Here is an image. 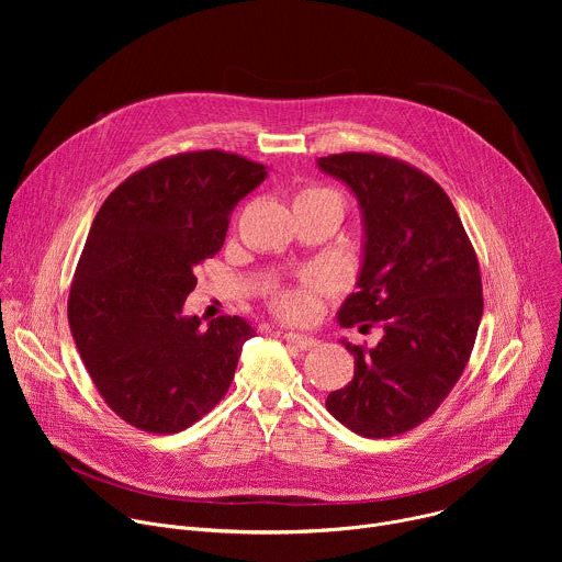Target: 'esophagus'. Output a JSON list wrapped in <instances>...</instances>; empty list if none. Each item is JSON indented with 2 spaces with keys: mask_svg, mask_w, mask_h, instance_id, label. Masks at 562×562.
Instances as JSON below:
<instances>
[{
  "mask_svg": "<svg viewBox=\"0 0 562 562\" xmlns=\"http://www.w3.org/2000/svg\"><path fill=\"white\" fill-rule=\"evenodd\" d=\"M284 340H286L291 347L300 349V351L313 349V347L317 345V340H315L313 336H306V334H295V331H289V334H284Z\"/></svg>",
  "mask_w": 562,
  "mask_h": 562,
  "instance_id": "esophagus-1",
  "label": "esophagus"
}]
</instances>
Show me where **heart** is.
<instances>
[{
    "label": "heart",
    "mask_w": 562,
    "mask_h": 562,
    "mask_svg": "<svg viewBox=\"0 0 562 562\" xmlns=\"http://www.w3.org/2000/svg\"><path fill=\"white\" fill-rule=\"evenodd\" d=\"M304 193H331V191L308 189V191H304ZM304 193H302V195H304ZM331 195H334V193H331ZM308 282H311L313 286H327V284H329V280H327L325 273H311V276H308ZM278 306H280V311L286 313V315H304V313L311 311V297H308L304 291H286V293H282V295L278 297Z\"/></svg>",
    "instance_id": "heart-1"
}]
</instances>
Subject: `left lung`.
Listing matches in <instances>:
<instances>
[{"label":"left lung","mask_w":562,"mask_h":562,"mask_svg":"<svg viewBox=\"0 0 562 562\" xmlns=\"http://www.w3.org/2000/svg\"><path fill=\"white\" fill-rule=\"evenodd\" d=\"M317 169L351 189L362 213L358 291L340 327L382 325L356 358L347 386L327 409L364 438H391L427 420L449 395L471 356L483 284L473 247L447 193L423 171L375 153L317 157Z\"/></svg>","instance_id":"8db88e82"}]
</instances>
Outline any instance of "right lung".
<instances>
[{
    "mask_svg": "<svg viewBox=\"0 0 562 562\" xmlns=\"http://www.w3.org/2000/svg\"><path fill=\"white\" fill-rule=\"evenodd\" d=\"M267 176L233 153H180L133 173L98 211L68 325L100 395L128 425L184 431L228 391L256 329L239 315L202 327L184 302L195 267L222 249L233 209Z\"/></svg>",
    "mask_w": 562,
    "mask_h": 562,
    "instance_id": "1",
    "label": "right lung"
}]
</instances>
